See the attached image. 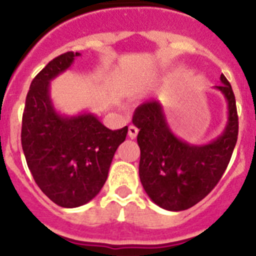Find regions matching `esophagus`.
<instances>
[{"label": "esophagus", "mask_w": 256, "mask_h": 256, "mask_svg": "<svg viewBox=\"0 0 256 256\" xmlns=\"http://www.w3.org/2000/svg\"><path fill=\"white\" fill-rule=\"evenodd\" d=\"M137 133H138V130H137L134 126H130V128H128V136H130V138H136Z\"/></svg>", "instance_id": "esophagus-1"}]
</instances>
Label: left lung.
<instances>
[{"label": "left lung", "mask_w": 256, "mask_h": 256, "mask_svg": "<svg viewBox=\"0 0 256 256\" xmlns=\"http://www.w3.org/2000/svg\"><path fill=\"white\" fill-rule=\"evenodd\" d=\"M216 86L227 101L224 130L204 144H192L172 130L159 100H148L136 108L133 124L138 128L141 150L140 180L158 206L180 212L196 205L216 186L227 168L237 142L238 116L230 82L223 74Z\"/></svg>", "instance_id": "left-lung-1"}]
</instances>
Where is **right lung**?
Masks as SVG:
<instances>
[{"mask_svg":"<svg viewBox=\"0 0 256 256\" xmlns=\"http://www.w3.org/2000/svg\"><path fill=\"white\" fill-rule=\"evenodd\" d=\"M79 52L58 56L30 83L22 114V146L42 192L61 208L87 204L108 180L112 158L128 126L112 130L92 112L60 114L50 94L51 80L66 72Z\"/></svg>","mask_w":256,"mask_h":256,"instance_id":"add662e5","label":"right lung"}]
</instances>
